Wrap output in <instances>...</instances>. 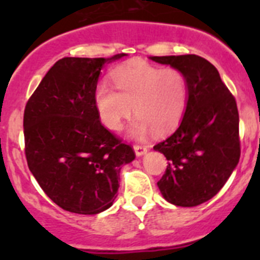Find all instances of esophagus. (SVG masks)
<instances>
[{"label": "esophagus", "instance_id": "obj_1", "mask_svg": "<svg viewBox=\"0 0 260 260\" xmlns=\"http://www.w3.org/2000/svg\"><path fill=\"white\" fill-rule=\"evenodd\" d=\"M134 151H135V155H137L138 157H141V156H143L144 153H147V147L139 146V144H135Z\"/></svg>", "mask_w": 260, "mask_h": 260}]
</instances>
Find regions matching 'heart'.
Listing matches in <instances>:
<instances>
[{
	"label": "heart",
	"instance_id": "heart-1",
	"mask_svg": "<svg viewBox=\"0 0 260 260\" xmlns=\"http://www.w3.org/2000/svg\"><path fill=\"white\" fill-rule=\"evenodd\" d=\"M114 87L100 82L93 93L99 118L110 130L118 132L123 121L138 114L130 135L143 139L151 130L157 134L180 125L189 100L185 75L177 69H162L144 61H132L112 71Z\"/></svg>",
	"mask_w": 260,
	"mask_h": 260
}]
</instances>
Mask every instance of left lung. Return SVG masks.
I'll list each match as a JSON object with an SVG mask.
<instances>
[{
    "label": "left lung",
    "instance_id": "1",
    "mask_svg": "<svg viewBox=\"0 0 260 260\" xmlns=\"http://www.w3.org/2000/svg\"><path fill=\"white\" fill-rule=\"evenodd\" d=\"M185 75L189 100L180 126L153 150L164 153L168 167L157 182L165 201L195 207L221 190L240 161L237 104L219 71L195 54L150 57Z\"/></svg>",
    "mask_w": 260,
    "mask_h": 260
}]
</instances>
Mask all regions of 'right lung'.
Here are the masks:
<instances>
[{
	"label": "right lung",
	"mask_w": 260,
	"mask_h": 260,
	"mask_svg": "<svg viewBox=\"0 0 260 260\" xmlns=\"http://www.w3.org/2000/svg\"><path fill=\"white\" fill-rule=\"evenodd\" d=\"M125 56L58 59L27 102V164L62 210L80 215L108 210L117 197L121 168L135 158L132 147L102 125L93 102L103 68Z\"/></svg>",
	"instance_id": "add662e5"
}]
</instances>
